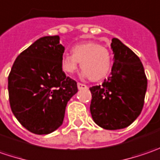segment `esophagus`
I'll return each mask as SVG.
<instances>
[{"mask_svg": "<svg viewBox=\"0 0 160 160\" xmlns=\"http://www.w3.org/2000/svg\"><path fill=\"white\" fill-rule=\"evenodd\" d=\"M77 86H78V88H79V89H86V88H88L87 85L82 84V83H80V82H78V83H77Z\"/></svg>", "mask_w": 160, "mask_h": 160, "instance_id": "esophagus-1", "label": "esophagus"}]
</instances>
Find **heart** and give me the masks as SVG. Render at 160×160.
Segmentation results:
<instances>
[{
  "instance_id": "obj_1",
  "label": "heart",
  "mask_w": 160,
  "mask_h": 160,
  "mask_svg": "<svg viewBox=\"0 0 160 160\" xmlns=\"http://www.w3.org/2000/svg\"><path fill=\"white\" fill-rule=\"evenodd\" d=\"M83 75L92 81L103 80L112 67V55L107 47L96 42H87L73 46L72 55L62 56L61 63L64 72L72 74L79 66Z\"/></svg>"
}]
</instances>
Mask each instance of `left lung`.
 Segmentation results:
<instances>
[{
    "label": "left lung",
    "instance_id": "1",
    "mask_svg": "<svg viewBox=\"0 0 160 160\" xmlns=\"http://www.w3.org/2000/svg\"><path fill=\"white\" fill-rule=\"evenodd\" d=\"M114 64L102 85L89 88L94 122L106 130L125 128L140 115L147 90V77L140 58L119 39L113 38Z\"/></svg>",
    "mask_w": 160,
    "mask_h": 160
}]
</instances>
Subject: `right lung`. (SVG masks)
Instances as JSON below:
<instances>
[{
    "instance_id": "obj_1",
    "label": "right lung",
    "mask_w": 160,
    "mask_h": 160,
    "mask_svg": "<svg viewBox=\"0 0 160 160\" xmlns=\"http://www.w3.org/2000/svg\"><path fill=\"white\" fill-rule=\"evenodd\" d=\"M63 52L59 36L41 38L18 56L9 74L11 111L35 134L59 128L68 101L78 91L77 82L62 72Z\"/></svg>"
}]
</instances>
